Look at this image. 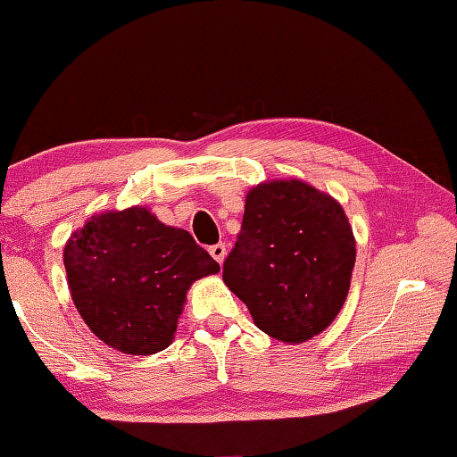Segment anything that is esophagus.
<instances>
[{
  "instance_id": "obj_1",
  "label": "esophagus",
  "mask_w": 457,
  "mask_h": 457,
  "mask_svg": "<svg viewBox=\"0 0 457 457\" xmlns=\"http://www.w3.org/2000/svg\"><path fill=\"white\" fill-rule=\"evenodd\" d=\"M210 253H212V258L218 262V264H221L223 260H226V253H228V250H226V244H215V245H212L210 247Z\"/></svg>"
}]
</instances>
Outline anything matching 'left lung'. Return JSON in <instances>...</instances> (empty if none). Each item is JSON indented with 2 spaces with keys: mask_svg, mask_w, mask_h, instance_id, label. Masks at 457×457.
Here are the masks:
<instances>
[{
  "mask_svg": "<svg viewBox=\"0 0 457 457\" xmlns=\"http://www.w3.org/2000/svg\"><path fill=\"white\" fill-rule=\"evenodd\" d=\"M354 256L351 223L337 199L304 181L276 179L245 195L223 282L260 330L282 343H304L343 308Z\"/></svg>",
  "mask_w": 457,
  "mask_h": 457,
  "instance_id": "obj_1",
  "label": "left lung"
}]
</instances>
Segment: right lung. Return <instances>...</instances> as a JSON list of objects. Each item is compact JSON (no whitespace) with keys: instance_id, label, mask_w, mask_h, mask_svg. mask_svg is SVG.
<instances>
[{"instance_id":"right-lung-1","label":"right lung","mask_w":457,"mask_h":457,"mask_svg":"<svg viewBox=\"0 0 457 457\" xmlns=\"http://www.w3.org/2000/svg\"><path fill=\"white\" fill-rule=\"evenodd\" d=\"M64 268L88 328L112 349L145 357L173 343L189 286L220 272L189 231L141 205L92 215L66 242Z\"/></svg>"}]
</instances>
